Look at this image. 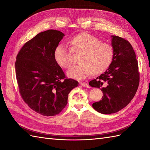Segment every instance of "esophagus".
<instances>
[{
  "mask_svg": "<svg viewBox=\"0 0 150 150\" xmlns=\"http://www.w3.org/2000/svg\"><path fill=\"white\" fill-rule=\"evenodd\" d=\"M80 84L82 86H84V87H86V88H90V86H89L87 83H85V82H80Z\"/></svg>",
  "mask_w": 150,
  "mask_h": 150,
  "instance_id": "1",
  "label": "esophagus"
}]
</instances>
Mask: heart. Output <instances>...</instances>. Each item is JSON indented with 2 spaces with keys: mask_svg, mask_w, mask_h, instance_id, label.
<instances>
[{
  "mask_svg": "<svg viewBox=\"0 0 150 150\" xmlns=\"http://www.w3.org/2000/svg\"><path fill=\"white\" fill-rule=\"evenodd\" d=\"M69 48L64 44H59L54 51V59L64 68L71 65L72 53H81L79 65L71 67L67 71L69 77L82 80L91 73L97 75L108 68L112 62L114 49L110 44L88 33H81L69 41Z\"/></svg>",
  "mask_w": 150,
  "mask_h": 150,
  "instance_id": "1",
  "label": "heart"
}]
</instances>
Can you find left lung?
<instances>
[{
    "label": "left lung",
    "instance_id": "left-lung-1",
    "mask_svg": "<svg viewBox=\"0 0 150 150\" xmlns=\"http://www.w3.org/2000/svg\"><path fill=\"white\" fill-rule=\"evenodd\" d=\"M111 38L112 62L106 71L89 82L91 87L103 91V99L92 104L103 114L116 113L126 107L134 97L139 84L138 62L131 44L120 37Z\"/></svg>",
    "mask_w": 150,
    "mask_h": 150
}]
</instances>
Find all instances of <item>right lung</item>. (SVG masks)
<instances>
[{
  "mask_svg": "<svg viewBox=\"0 0 150 150\" xmlns=\"http://www.w3.org/2000/svg\"><path fill=\"white\" fill-rule=\"evenodd\" d=\"M64 36L55 30L39 33L24 44L16 58L19 93L31 110L44 116L62 111L69 92L79 84L66 77L54 59V51Z\"/></svg>",
  "mask_w": 150,
  "mask_h": 150,
  "instance_id": "add662e5",
  "label": "right lung"
}]
</instances>
